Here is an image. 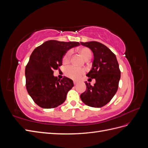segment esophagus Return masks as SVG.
Instances as JSON below:
<instances>
[{"label": "esophagus", "instance_id": "1", "mask_svg": "<svg viewBox=\"0 0 148 148\" xmlns=\"http://www.w3.org/2000/svg\"><path fill=\"white\" fill-rule=\"evenodd\" d=\"M73 83H74V84H75V85H76V84H77L78 83V82H76V81H73Z\"/></svg>", "mask_w": 148, "mask_h": 148}]
</instances>
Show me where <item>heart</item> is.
<instances>
[{"label":"heart","instance_id":"obj_1","mask_svg":"<svg viewBox=\"0 0 148 148\" xmlns=\"http://www.w3.org/2000/svg\"><path fill=\"white\" fill-rule=\"evenodd\" d=\"M79 53L84 58L85 60L90 59L92 53L89 49L87 47H83L79 49ZM71 56V52L69 51L64 56L63 58V63L67 64L70 61ZM84 70L82 69L77 68L74 66H67L65 70V73L66 77L73 79H78L82 77V75L84 73Z\"/></svg>","mask_w":148,"mask_h":148}]
</instances>
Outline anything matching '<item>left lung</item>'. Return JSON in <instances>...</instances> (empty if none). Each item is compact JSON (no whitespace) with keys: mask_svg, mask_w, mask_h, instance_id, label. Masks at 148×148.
<instances>
[{"mask_svg":"<svg viewBox=\"0 0 148 148\" xmlns=\"http://www.w3.org/2000/svg\"><path fill=\"white\" fill-rule=\"evenodd\" d=\"M82 45L89 48L93 52L92 69L86 75L96 79L91 86L85 82L86 89L80 95L85 104L92 107H101L109 103L117 92L120 70L115 55L104 44L96 41L80 42Z\"/></svg>","mask_w":148,"mask_h":148,"instance_id":"8db88e82","label":"left lung"}]
</instances>
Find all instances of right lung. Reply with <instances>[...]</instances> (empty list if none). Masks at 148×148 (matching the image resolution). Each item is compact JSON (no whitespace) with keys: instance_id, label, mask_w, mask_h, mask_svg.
I'll list each match as a JSON object with an SVG mask.
<instances>
[{"instance_id":"add662e5","label":"right lung","mask_w":148,"mask_h":148,"mask_svg":"<svg viewBox=\"0 0 148 148\" xmlns=\"http://www.w3.org/2000/svg\"><path fill=\"white\" fill-rule=\"evenodd\" d=\"M78 42L49 40L36 48L25 69L26 88L31 97L44 109L55 108L66 99L67 92L73 86L71 79H62L53 76V70L62 65V58Z\"/></svg>"}]
</instances>
